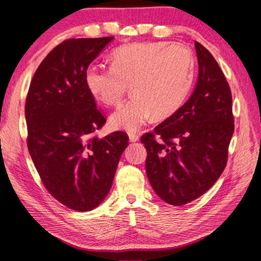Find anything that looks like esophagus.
<instances>
[{
  "label": "esophagus",
  "mask_w": 261,
  "mask_h": 261,
  "mask_svg": "<svg viewBox=\"0 0 261 261\" xmlns=\"http://www.w3.org/2000/svg\"><path fill=\"white\" fill-rule=\"evenodd\" d=\"M140 140V136L135 133H129V141L130 142H138Z\"/></svg>",
  "instance_id": "obj_1"
}]
</instances>
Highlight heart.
Listing matches in <instances>:
<instances>
[{
    "label": "heart",
    "mask_w": 261,
    "mask_h": 261,
    "mask_svg": "<svg viewBox=\"0 0 261 261\" xmlns=\"http://www.w3.org/2000/svg\"><path fill=\"white\" fill-rule=\"evenodd\" d=\"M111 66H89L85 85L94 97L107 105H118L128 85L134 97L110 117L114 129L138 132L152 116L172 117L185 104L195 79L193 53L182 44L140 42L117 48Z\"/></svg>",
    "instance_id": "1"
}]
</instances>
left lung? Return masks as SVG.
<instances>
[{
	"instance_id": "1",
	"label": "left lung",
	"mask_w": 261,
	"mask_h": 261,
	"mask_svg": "<svg viewBox=\"0 0 261 261\" xmlns=\"http://www.w3.org/2000/svg\"><path fill=\"white\" fill-rule=\"evenodd\" d=\"M198 80L190 98L172 117L142 135L150 185L174 206L197 199L225 170L234 133L229 85L208 50L195 42Z\"/></svg>"
}]
</instances>
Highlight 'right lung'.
I'll return each mask as SVG.
<instances>
[{"label":"right lung","instance_id":"obj_1","mask_svg":"<svg viewBox=\"0 0 261 261\" xmlns=\"http://www.w3.org/2000/svg\"><path fill=\"white\" fill-rule=\"evenodd\" d=\"M113 36L68 39L40 64L25 103L27 148L45 189L74 211H90L111 189L128 135L99 139L107 119L85 85V72Z\"/></svg>","mask_w":261,"mask_h":261}]
</instances>
